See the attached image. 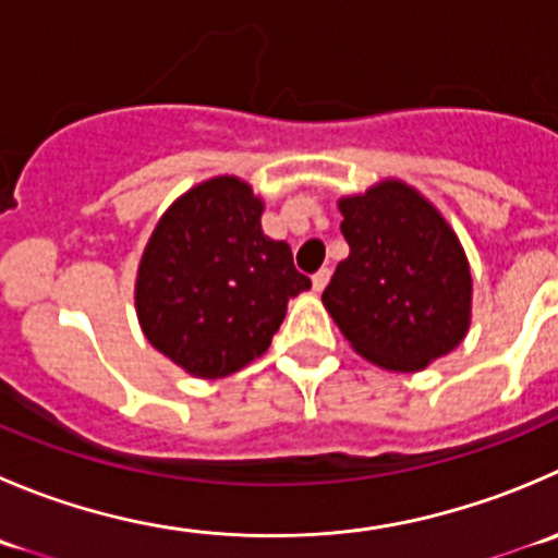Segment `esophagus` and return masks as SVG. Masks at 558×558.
<instances>
[{
	"mask_svg": "<svg viewBox=\"0 0 558 558\" xmlns=\"http://www.w3.org/2000/svg\"><path fill=\"white\" fill-rule=\"evenodd\" d=\"M329 283V269L324 267V269H318L316 275H313V291H318V294H322L324 291V286Z\"/></svg>",
	"mask_w": 558,
	"mask_h": 558,
	"instance_id": "34e87169",
	"label": "esophagus"
}]
</instances>
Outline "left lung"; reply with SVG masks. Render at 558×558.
<instances>
[{"label":"left lung","mask_w":558,"mask_h":558,"mask_svg":"<svg viewBox=\"0 0 558 558\" xmlns=\"http://www.w3.org/2000/svg\"><path fill=\"white\" fill-rule=\"evenodd\" d=\"M349 256L322 302L351 349L398 373L450 354L472 322L466 253L439 209L400 180L338 202Z\"/></svg>","instance_id":"obj_1"}]
</instances>
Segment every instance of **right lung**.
Wrapping results in <instances>:
<instances>
[{
    "instance_id": "1",
    "label": "right lung",
    "mask_w": 558,
    "mask_h": 558,
    "mask_svg": "<svg viewBox=\"0 0 558 558\" xmlns=\"http://www.w3.org/2000/svg\"><path fill=\"white\" fill-rule=\"evenodd\" d=\"M264 202L236 177H213L155 226L135 278L149 343L198 378H223L272 343L291 296L311 289L291 247L262 231Z\"/></svg>"
}]
</instances>
